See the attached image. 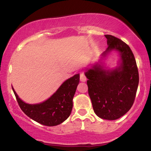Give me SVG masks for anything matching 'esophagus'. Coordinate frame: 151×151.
Listing matches in <instances>:
<instances>
[{
    "mask_svg": "<svg viewBox=\"0 0 151 151\" xmlns=\"http://www.w3.org/2000/svg\"><path fill=\"white\" fill-rule=\"evenodd\" d=\"M80 80L81 81H86V77L84 75V74L81 73L80 74Z\"/></svg>",
    "mask_w": 151,
    "mask_h": 151,
    "instance_id": "obj_1",
    "label": "esophagus"
}]
</instances>
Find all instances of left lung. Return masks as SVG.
<instances>
[{"instance_id": "obj_1", "label": "left lung", "mask_w": 151, "mask_h": 151, "mask_svg": "<svg viewBox=\"0 0 151 151\" xmlns=\"http://www.w3.org/2000/svg\"><path fill=\"white\" fill-rule=\"evenodd\" d=\"M108 47L102 54L116 50L119 52L121 64L114 70H104L99 63L87 69L88 92L93 109L99 117L116 120L131 108L136 97L139 75L136 59L127 44L119 38L105 35Z\"/></svg>"}]
</instances>
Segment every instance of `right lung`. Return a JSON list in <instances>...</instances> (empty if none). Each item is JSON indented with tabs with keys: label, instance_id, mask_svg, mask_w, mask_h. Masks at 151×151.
Here are the masks:
<instances>
[{
	"label": "right lung",
	"instance_id": "1",
	"mask_svg": "<svg viewBox=\"0 0 151 151\" xmlns=\"http://www.w3.org/2000/svg\"><path fill=\"white\" fill-rule=\"evenodd\" d=\"M79 82V74L66 80L50 97L42 103L29 104L22 101L13 89L19 106L26 115L42 125L54 126L65 121L71 114L73 97Z\"/></svg>",
	"mask_w": 151,
	"mask_h": 151
}]
</instances>
